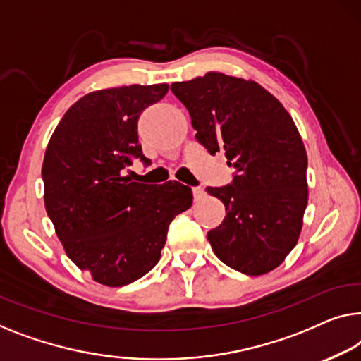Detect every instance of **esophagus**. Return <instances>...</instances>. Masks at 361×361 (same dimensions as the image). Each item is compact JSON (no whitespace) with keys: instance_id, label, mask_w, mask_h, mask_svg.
I'll return each mask as SVG.
<instances>
[{"instance_id":"obj_1","label":"esophagus","mask_w":361,"mask_h":361,"mask_svg":"<svg viewBox=\"0 0 361 361\" xmlns=\"http://www.w3.org/2000/svg\"><path fill=\"white\" fill-rule=\"evenodd\" d=\"M192 197H195V201H201L202 197H206V191L202 190V188H192Z\"/></svg>"}]
</instances>
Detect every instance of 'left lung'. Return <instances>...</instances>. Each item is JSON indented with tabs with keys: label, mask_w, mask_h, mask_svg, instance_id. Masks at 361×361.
I'll list each match as a JSON object with an SVG mask.
<instances>
[{
	"label": "left lung",
	"mask_w": 361,
	"mask_h": 361,
	"mask_svg": "<svg viewBox=\"0 0 361 361\" xmlns=\"http://www.w3.org/2000/svg\"><path fill=\"white\" fill-rule=\"evenodd\" d=\"M196 139L235 169L232 185L207 188L225 217L207 233L215 256L246 276L281 266L295 248L308 204L305 144L271 92L251 79L207 73L171 84Z\"/></svg>",
	"instance_id": "1"
}]
</instances>
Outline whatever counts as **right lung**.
Masks as SVG:
<instances>
[{
	"label": "right lung",
	"instance_id": "add662e5",
	"mask_svg": "<svg viewBox=\"0 0 361 361\" xmlns=\"http://www.w3.org/2000/svg\"><path fill=\"white\" fill-rule=\"evenodd\" d=\"M169 84L95 90L69 106L42 165L43 201L69 259L95 282L123 287L160 259L169 225L192 204L178 181L144 185L123 169L142 155L139 115Z\"/></svg>",
	"mask_w": 361,
	"mask_h": 361
}]
</instances>
